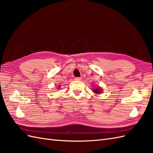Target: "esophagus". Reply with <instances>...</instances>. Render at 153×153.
Segmentation results:
<instances>
[{
    "instance_id": "1",
    "label": "esophagus",
    "mask_w": 153,
    "mask_h": 153,
    "mask_svg": "<svg viewBox=\"0 0 153 153\" xmlns=\"http://www.w3.org/2000/svg\"><path fill=\"white\" fill-rule=\"evenodd\" d=\"M75 80H76V81H80V80H81V78L79 77H77L75 78Z\"/></svg>"
}]
</instances>
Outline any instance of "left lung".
<instances>
[{"instance_id":"obj_1","label":"left lung","mask_w":153,"mask_h":153,"mask_svg":"<svg viewBox=\"0 0 153 153\" xmlns=\"http://www.w3.org/2000/svg\"><path fill=\"white\" fill-rule=\"evenodd\" d=\"M93 92L96 94H101V93L102 92V88L100 87H98L97 88H93Z\"/></svg>"}]
</instances>
